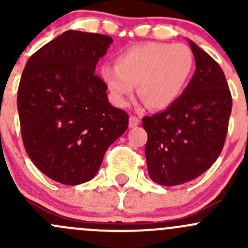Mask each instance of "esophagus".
<instances>
[{"label": "esophagus", "mask_w": 248, "mask_h": 248, "mask_svg": "<svg viewBox=\"0 0 248 248\" xmlns=\"http://www.w3.org/2000/svg\"><path fill=\"white\" fill-rule=\"evenodd\" d=\"M140 124V120L137 116H131L129 117V127L133 128V127H137Z\"/></svg>", "instance_id": "obj_1"}]
</instances>
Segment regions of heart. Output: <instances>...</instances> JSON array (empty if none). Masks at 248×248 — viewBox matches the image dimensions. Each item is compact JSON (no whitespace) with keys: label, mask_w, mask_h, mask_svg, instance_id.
<instances>
[{"label":"heart","mask_w":248,"mask_h":248,"mask_svg":"<svg viewBox=\"0 0 248 248\" xmlns=\"http://www.w3.org/2000/svg\"><path fill=\"white\" fill-rule=\"evenodd\" d=\"M193 67V54L185 44L149 42L117 55L115 67H102L101 77L116 106H126L138 85L139 97L147 107L163 110L184 93Z\"/></svg>","instance_id":"1"}]
</instances>
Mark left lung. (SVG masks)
Returning a JSON list of instances; mask_svg holds the SVG:
<instances>
[{"label": "left lung", "instance_id": "obj_1", "mask_svg": "<svg viewBox=\"0 0 248 248\" xmlns=\"http://www.w3.org/2000/svg\"><path fill=\"white\" fill-rule=\"evenodd\" d=\"M196 72L172 106L142 117L150 179L162 186L186 184L215 163L223 149L232 94L219 64L189 41Z\"/></svg>", "mask_w": 248, "mask_h": 248}]
</instances>
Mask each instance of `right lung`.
Here are the masks:
<instances>
[{
  "instance_id": "add662e5",
  "label": "right lung",
  "mask_w": 248,
  "mask_h": 248,
  "mask_svg": "<svg viewBox=\"0 0 248 248\" xmlns=\"http://www.w3.org/2000/svg\"><path fill=\"white\" fill-rule=\"evenodd\" d=\"M111 43L106 34L69 30L34 52L22 72L17 111L25 150L60 184L93 179L128 127V114L109 103L106 84L94 74Z\"/></svg>"
}]
</instances>
